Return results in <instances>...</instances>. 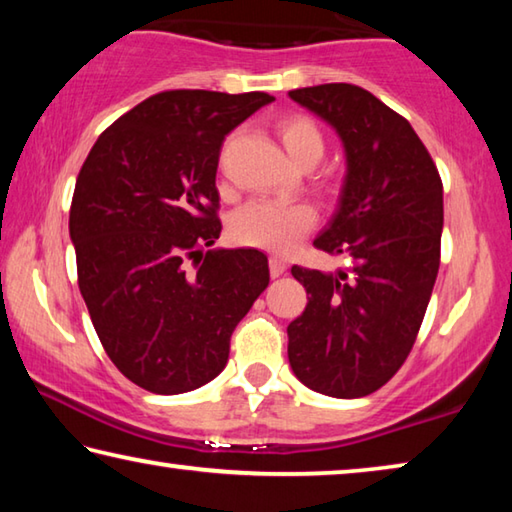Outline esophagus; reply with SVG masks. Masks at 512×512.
Here are the masks:
<instances>
[{"mask_svg": "<svg viewBox=\"0 0 512 512\" xmlns=\"http://www.w3.org/2000/svg\"><path fill=\"white\" fill-rule=\"evenodd\" d=\"M268 268H271V275L273 277H280L284 271H287V262H284L282 257L273 255L271 259H268Z\"/></svg>", "mask_w": 512, "mask_h": 512, "instance_id": "34e87169", "label": "esophagus"}]
</instances>
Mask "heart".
I'll return each instance as SVG.
<instances>
[{
    "instance_id": "obj_1",
    "label": "heart",
    "mask_w": 512,
    "mask_h": 512,
    "mask_svg": "<svg viewBox=\"0 0 512 512\" xmlns=\"http://www.w3.org/2000/svg\"><path fill=\"white\" fill-rule=\"evenodd\" d=\"M277 133L287 149L289 158L302 167L305 162H318L323 158L325 142L314 121L291 115L277 124ZM316 212L305 203H280V201H250L241 205L230 216V237L241 246L264 248L273 253H289L307 232L314 228Z\"/></svg>"
}]
</instances>
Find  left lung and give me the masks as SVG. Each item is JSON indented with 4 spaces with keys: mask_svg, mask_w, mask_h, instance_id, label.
I'll return each mask as SVG.
<instances>
[{
    "mask_svg": "<svg viewBox=\"0 0 512 512\" xmlns=\"http://www.w3.org/2000/svg\"><path fill=\"white\" fill-rule=\"evenodd\" d=\"M341 137L339 205L314 246L352 266H293L309 302L287 327L293 375L329 397H363L391 379L418 336L440 266L443 183L409 121L350 83L291 90Z\"/></svg>",
    "mask_w": 512,
    "mask_h": 512,
    "instance_id": "1",
    "label": "left lung"
}]
</instances>
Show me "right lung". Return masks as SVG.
I'll return each instance as SVG.
<instances>
[{
  "instance_id": "right-lung-1",
  "label": "right lung",
  "mask_w": 512,
  "mask_h": 512,
  "mask_svg": "<svg viewBox=\"0 0 512 512\" xmlns=\"http://www.w3.org/2000/svg\"><path fill=\"white\" fill-rule=\"evenodd\" d=\"M271 101L264 92L153 94L83 162L69 210L79 289L110 361L144 391L178 395L212 381L268 287L264 253L212 246L221 144Z\"/></svg>"
}]
</instances>
